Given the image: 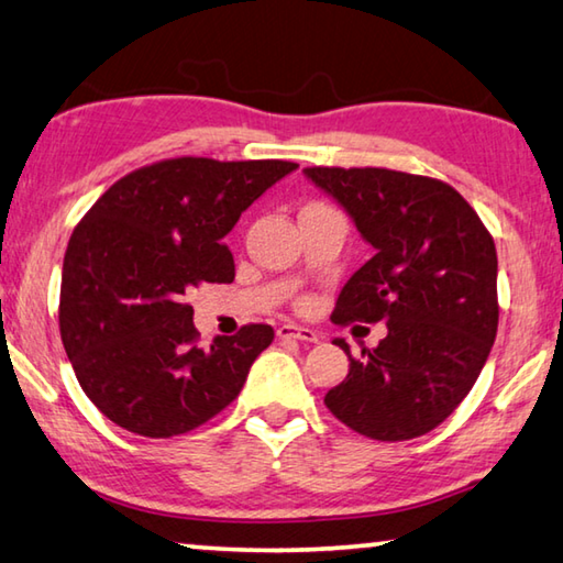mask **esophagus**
Listing matches in <instances>:
<instances>
[{
	"instance_id": "obj_1",
	"label": "esophagus",
	"mask_w": 563,
	"mask_h": 563,
	"mask_svg": "<svg viewBox=\"0 0 563 563\" xmlns=\"http://www.w3.org/2000/svg\"><path fill=\"white\" fill-rule=\"evenodd\" d=\"M278 338H283V340L318 342L316 330H310V328H300V325H295V322H283V325L278 328Z\"/></svg>"
}]
</instances>
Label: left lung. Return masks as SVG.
<instances>
[{
  "mask_svg": "<svg viewBox=\"0 0 563 563\" xmlns=\"http://www.w3.org/2000/svg\"><path fill=\"white\" fill-rule=\"evenodd\" d=\"M345 208L375 255L345 283L335 325L387 322L375 350L350 355L325 395L342 424L379 442L432 432L462 399L497 338V247L474 208L430 176L389 168H305Z\"/></svg>",
  "mask_w": 563,
  "mask_h": 563,
  "instance_id": "left-lung-1",
  "label": "left lung"
}]
</instances>
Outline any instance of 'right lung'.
<instances>
[{"label":"right lung","instance_id":"right-lung-1","mask_svg":"<svg viewBox=\"0 0 563 563\" xmlns=\"http://www.w3.org/2000/svg\"><path fill=\"white\" fill-rule=\"evenodd\" d=\"M292 161L166 158L119 178L69 238L59 330L76 379L113 424L168 440L233 402L271 345V325H243L198 345L186 295L233 283L223 238Z\"/></svg>","mask_w":563,"mask_h":563}]
</instances>
